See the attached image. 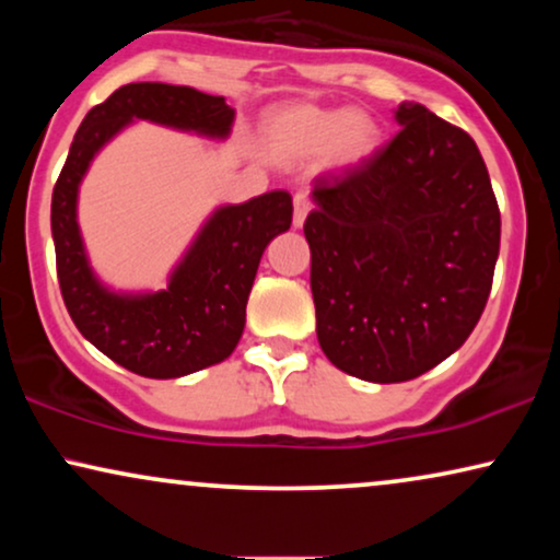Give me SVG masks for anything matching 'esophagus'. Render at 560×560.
Instances as JSON below:
<instances>
[{"mask_svg":"<svg viewBox=\"0 0 560 560\" xmlns=\"http://www.w3.org/2000/svg\"><path fill=\"white\" fill-rule=\"evenodd\" d=\"M311 198H308V194H295V198H293V226L295 229H301L303 224H305V217H308L311 213Z\"/></svg>","mask_w":560,"mask_h":560,"instance_id":"esophagus-1","label":"esophagus"}]
</instances>
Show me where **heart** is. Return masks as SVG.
Wrapping results in <instances>:
<instances>
[{
    "label": "heart",
    "instance_id": "1",
    "mask_svg": "<svg viewBox=\"0 0 560 560\" xmlns=\"http://www.w3.org/2000/svg\"><path fill=\"white\" fill-rule=\"evenodd\" d=\"M380 125L364 109H331L313 102L272 106L259 121V144L285 165L308 163L316 155L334 171H351L377 150Z\"/></svg>",
    "mask_w": 560,
    "mask_h": 560
}]
</instances>
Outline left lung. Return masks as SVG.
Here are the masks:
<instances>
[{
    "label": "left lung",
    "mask_w": 560,
    "mask_h": 560,
    "mask_svg": "<svg viewBox=\"0 0 560 560\" xmlns=\"http://www.w3.org/2000/svg\"><path fill=\"white\" fill-rule=\"evenodd\" d=\"M339 178H318L305 219L316 334L351 377L408 382L454 354L485 311L500 209L477 142L423 104Z\"/></svg>",
    "instance_id": "left-lung-1"
}]
</instances>
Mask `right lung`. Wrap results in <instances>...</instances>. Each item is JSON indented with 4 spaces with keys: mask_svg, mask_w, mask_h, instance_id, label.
Wrapping results in <instances>:
<instances>
[{
    "mask_svg": "<svg viewBox=\"0 0 560 560\" xmlns=\"http://www.w3.org/2000/svg\"><path fill=\"white\" fill-rule=\"evenodd\" d=\"M234 109L173 83H127L81 121L66 165L52 188L50 229L66 308L83 339L152 380H175L213 366L232 354L247 320V301L259 259L293 221L288 190H270L209 213L194 242L167 275L163 290H114L91 267L79 226V190L91 163L135 121L224 142Z\"/></svg>",
    "mask_w": 560,
    "mask_h": 560,
    "instance_id": "obj_1",
    "label": "right lung"
}]
</instances>
